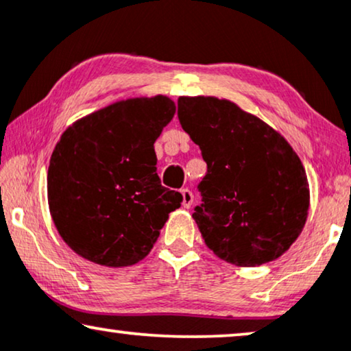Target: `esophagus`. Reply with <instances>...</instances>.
Here are the masks:
<instances>
[{"label": "esophagus", "instance_id": "1", "mask_svg": "<svg viewBox=\"0 0 351 351\" xmlns=\"http://www.w3.org/2000/svg\"><path fill=\"white\" fill-rule=\"evenodd\" d=\"M182 193V206H184L185 209H189L191 204H193V193L189 189H184L180 191Z\"/></svg>", "mask_w": 351, "mask_h": 351}]
</instances>
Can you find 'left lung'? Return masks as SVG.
<instances>
[{
	"instance_id": "left-lung-1",
	"label": "left lung",
	"mask_w": 351,
	"mask_h": 351,
	"mask_svg": "<svg viewBox=\"0 0 351 351\" xmlns=\"http://www.w3.org/2000/svg\"><path fill=\"white\" fill-rule=\"evenodd\" d=\"M182 129L208 172L193 219L210 251L238 267L276 261L308 215L305 167L289 142L256 114L217 97H179Z\"/></svg>"
}]
</instances>
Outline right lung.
I'll list each match as a JSON object with an SVG mask.
<instances>
[{"mask_svg": "<svg viewBox=\"0 0 351 351\" xmlns=\"http://www.w3.org/2000/svg\"><path fill=\"white\" fill-rule=\"evenodd\" d=\"M176 113L166 95L114 102L65 129L47 169V203L62 239L88 261L128 267L148 256L179 191L156 174L153 143Z\"/></svg>", "mask_w": 351, "mask_h": 351, "instance_id": "1", "label": "right lung"}]
</instances>
